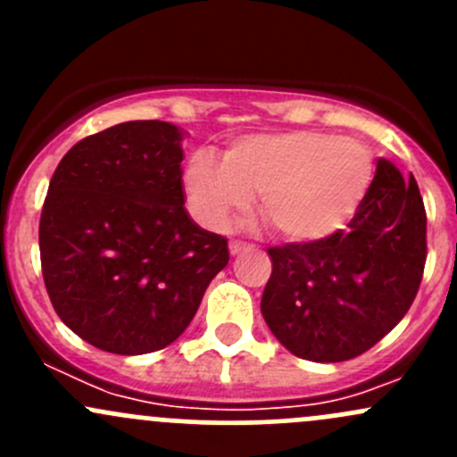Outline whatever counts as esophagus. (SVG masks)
I'll list each match as a JSON object with an SVG mask.
<instances>
[{"label":"esophagus","instance_id":"1","mask_svg":"<svg viewBox=\"0 0 457 457\" xmlns=\"http://www.w3.org/2000/svg\"><path fill=\"white\" fill-rule=\"evenodd\" d=\"M247 243H243V241H229V254H241L243 250H247Z\"/></svg>","mask_w":457,"mask_h":457}]
</instances>
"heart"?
<instances>
[{
    "instance_id": "heart-1",
    "label": "heart",
    "mask_w": 457,
    "mask_h": 457,
    "mask_svg": "<svg viewBox=\"0 0 457 457\" xmlns=\"http://www.w3.org/2000/svg\"><path fill=\"white\" fill-rule=\"evenodd\" d=\"M376 177L362 143L316 130L250 135L232 141L223 161L201 150L187 161L183 186L192 216L225 229L258 195L262 220L292 243H318L349 225Z\"/></svg>"
}]
</instances>
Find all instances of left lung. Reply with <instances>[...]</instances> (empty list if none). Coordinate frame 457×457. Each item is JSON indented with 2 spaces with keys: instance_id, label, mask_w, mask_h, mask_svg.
Wrapping results in <instances>:
<instances>
[{
  "instance_id": "left-lung-1",
  "label": "left lung",
  "mask_w": 457,
  "mask_h": 457,
  "mask_svg": "<svg viewBox=\"0 0 457 457\" xmlns=\"http://www.w3.org/2000/svg\"><path fill=\"white\" fill-rule=\"evenodd\" d=\"M261 312L298 358L343 362L385 338L411 307L427 261V212L416 179L380 159L347 229L270 247Z\"/></svg>"
}]
</instances>
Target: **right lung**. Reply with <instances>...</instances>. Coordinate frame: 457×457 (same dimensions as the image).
Instances as JSON below:
<instances>
[{
  "label": "right lung",
  "mask_w": 457,
  "mask_h": 457,
  "mask_svg": "<svg viewBox=\"0 0 457 457\" xmlns=\"http://www.w3.org/2000/svg\"><path fill=\"white\" fill-rule=\"evenodd\" d=\"M181 137L165 121L119 123L75 143L50 179L41 274L57 316L92 347H168L228 265V238L183 205Z\"/></svg>",
  "instance_id": "right-lung-1"
}]
</instances>
